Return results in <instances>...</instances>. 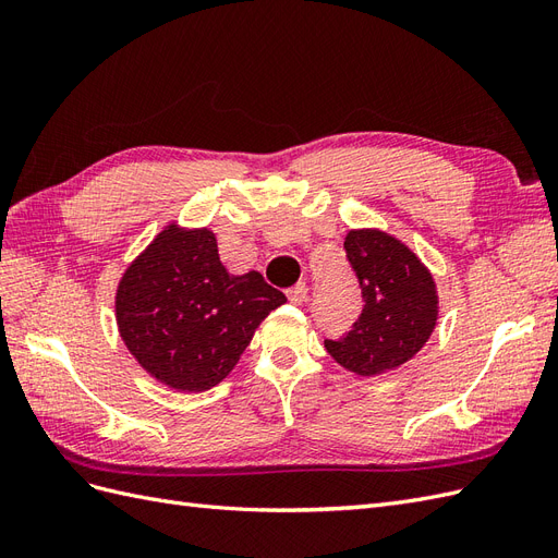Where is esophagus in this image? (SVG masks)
<instances>
[{
    "label": "esophagus",
    "mask_w": 558,
    "mask_h": 558,
    "mask_svg": "<svg viewBox=\"0 0 558 558\" xmlns=\"http://www.w3.org/2000/svg\"><path fill=\"white\" fill-rule=\"evenodd\" d=\"M286 295H289V300L293 302V305H302V302L307 300V286L305 283H295L293 289L286 293Z\"/></svg>",
    "instance_id": "esophagus-1"
}]
</instances>
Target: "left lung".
<instances>
[{
  "instance_id": "8db88e82",
  "label": "left lung",
  "mask_w": 558,
  "mask_h": 558,
  "mask_svg": "<svg viewBox=\"0 0 558 558\" xmlns=\"http://www.w3.org/2000/svg\"><path fill=\"white\" fill-rule=\"evenodd\" d=\"M365 307L342 340H326L337 365L359 377H377L412 361L440 316L433 272L391 232L356 228L344 238Z\"/></svg>"
}]
</instances>
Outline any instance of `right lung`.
Instances as JSON below:
<instances>
[{
    "mask_svg": "<svg viewBox=\"0 0 558 558\" xmlns=\"http://www.w3.org/2000/svg\"><path fill=\"white\" fill-rule=\"evenodd\" d=\"M283 302L256 269L230 275L209 228L172 221L125 267L116 324L150 377L202 393L232 373L253 332Z\"/></svg>",
    "mask_w": 558,
    "mask_h": 558,
    "instance_id": "obj_1",
    "label": "right lung"
}]
</instances>
